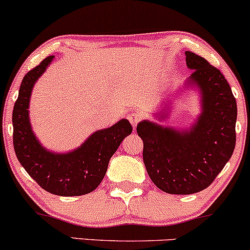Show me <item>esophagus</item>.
Instances as JSON below:
<instances>
[{
  "mask_svg": "<svg viewBox=\"0 0 250 250\" xmlns=\"http://www.w3.org/2000/svg\"><path fill=\"white\" fill-rule=\"evenodd\" d=\"M128 119H129V121H130L131 125H133L134 128H136L137 123L142 120V116H141V114H139V113H131L128 115Z\"/></svg>",
  "mask_w": 250,
  "mask_h": 250,
  "instance_id": "esophagus-1",
  "label": "esophagus"
}]
</instances>
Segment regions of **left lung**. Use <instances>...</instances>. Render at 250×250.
Segmentation results:
<instances>
[{
  "label": "left lung",
  "instance_id": "8db88e82",
  "mask_svg": "<svg viewBox=\"0 0 250 250\" xmlns=\"http://www.w3.org/2000/svg\"><path fill=\"white\" fill-rule=\"evenodd\" d=\"M194 70L185 83L197 88L201 114L189 129L177 130L157 123L140 122L136 130L143 141V162L154 185L168 194L199 193L216 179L233 155L236 142L237 107L229 83L207 60L186 51ZM167 110L155 117L163 120Z\"/></svg>",
  "mask_w": 250,
  "mask_h": 250
}]
</instances>
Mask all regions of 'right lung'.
<instances>
[{"label": "right lung", "mask_w": 250, "mask_h": 250, "mask_svg": "<svg viewBox=\"0 0 250 250\" xmlns=\"http://www.w3.org/2000/svg\"><path fill=\"white\" fill-rule=\"evenodd\" d=\"M55 56L45 57L23 77L13 111V142L22 167L44 190L59 196H80L99 187L110 157L133 131L128 120L97 130L79 148L57 154L47 150L31 129L29 102L34 84Z\"/></svg>", "instance_id": "obj_1"}]
</instances>
